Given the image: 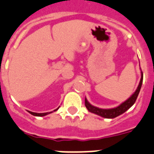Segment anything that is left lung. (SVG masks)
Here are the masks:
<instances>
[{
  "label": "left lung",
  "instance_id": "obj_1",
  "mask_svg": "<svg viewBox=\"0 0 154 154\" xmlns=\"http://www.w3.org/2000/svg\"><path fill=\"white\" fill-rule=\"evenodd\" d=\"M143 80V74L142 70H141V79L139 83H138L136 91L132 94L130 97H128L125 101L121 103L120 105H118L116 107L112 108V109H101V108L96 107V106H94V105H91V103L87 101L86 97H85V105H86V109L89 112H91L92 113H94L97 116H100L101 117L106 118V119H113L115 117H117L118 116L124 113L127 110H128L132 105H134L135 101H136L137 97H138L141 87H142Z\"/></svg>",
  "mask_w": 154,
  "mask_h": 154
}]
</instances>
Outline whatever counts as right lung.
I'll use <instances>...</instances> for the list:
<instances>
[{
  "mask_svg": "<svg viewBox=\"0 0 154 154\" xmlns=\"http://www.w3.org/2000/svg\"><path fill=\"white\" fill-rule=\"evenodd\" d=\"M58 109H59V107L57 108V109H55V110H53V112H43V113H37V112H30V111H28L29 113H30L31 115L34 116H45L48 115V114H50L52 113V112H56L58 110Z\"/></svg>",
  "mask_w": 154,
  "mask_h": 154,
  "instance_id": "1",
  "label": "right lung"
}]
</instances>
